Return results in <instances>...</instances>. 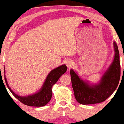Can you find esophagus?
I'll list each match as a JSON object with an SVG mask.
<instances>
[{"label":"esophagus","instance_id":"esophagus-1","mask_svg":"<svg viewBox=\"0 0 124 124\" xmlns=\"http://www.w3.org/2000/svg\"><path fill=\"white\" fill-rule=\"evenodd\" d=\"M66 66H67L68 68H70L73 65L72 61L70 60H67L66 62Z\"/></svg>","mask_w":124,"mask_h":124}]
</instances>
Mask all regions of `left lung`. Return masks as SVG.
Wrapping results in <instances>:
<instances>
[{
  "label": "left lung",
  "instance_id": "1",
  "mask_svg": "<svg viewBox=\"0 0 124 124\" xmlns=\"http://www.w3.org/2000/svg\"><path fill=\"white\" fill-rule=\"evenodd\" d=\"M114 46L115 52L114 61L98 85H89L80 79L72 69L70 70L74 96L80 104L90 105L104 102L116 89L120 79L121 66L119 50L115 42H114Z\"/></svg>",
  "mask_w": 124,
  "mask_h": 124
}]
</instances>
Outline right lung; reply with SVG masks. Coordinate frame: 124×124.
<instances>
[{"instance_id":"obj_1","label":"right lung","mask_w":124,"mask_h":124,"mask_svg":"<svg viewBox=\"0 0 124 124\" xmlns=\"http://www.w3.org/2000/svg\"><path fill=\"white\" fill-rule=\"evenodd\" d=\"M66 71H67V67L65 64L62 65L53 70L47 76V78L40 91L32 95L25 97L20 96L15 93L8 86L5 76V80L10 92L22 103L30 106H43L47 104L51 99L52 94H53L52 93L53 86L58 81L61 76L66 72Z\"/></svg>"}]
</instances>
